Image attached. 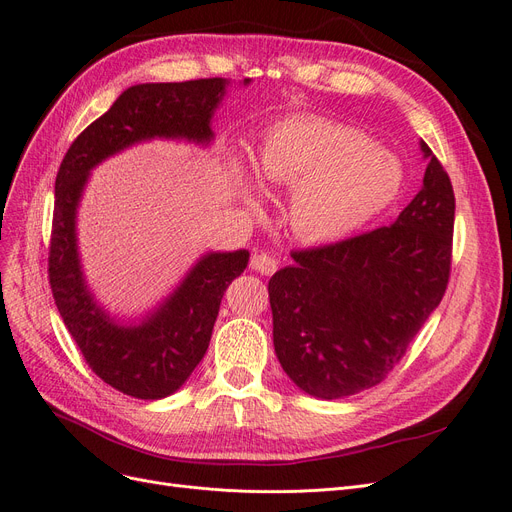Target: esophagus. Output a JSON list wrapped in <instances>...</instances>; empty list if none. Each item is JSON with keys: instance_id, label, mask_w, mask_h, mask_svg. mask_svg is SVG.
<instances>
[{"instance_id": "obj_1", "label": "esophagus", "mask_w": 512, "mask_h": 512, "mask_svg": "<svg viewBox=\"0 0 512 512\" xmlns=\"http://www.w3.org/2000/svg\"><path fill=\"white\" fill-rule=\"evenodd\" d=\"M250 267H252L254 271L262 273V275H273V273L277 271V260H275L273 256H269V254L260 252V254H254V256H252Z\"/></svg>"}]
</instances>
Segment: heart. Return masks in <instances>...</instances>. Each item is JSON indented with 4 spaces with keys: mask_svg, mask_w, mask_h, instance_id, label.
Wrapping results in <instances>:
<instances>
[{
    "mask_svg": "<svg viewBox=\"0 0 512 512\" xmlns=\"http://www.w3.org/2000/svg\"><path fill=\"white\" fill-rule=\"evenodd\" d=\"M256 176L264 189L291 191L290 222L311 241H338L386 212L405 187L401 159L374 138L321 117L277 121L262 138ZM245 203L256 208L252 191Z\"/></svg>",
    "mask_w": 512,
    "mask_h": 512,
    "instance_id": "1",
    "label": "heart"
}]
</instances>
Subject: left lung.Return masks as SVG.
Listing matches in <instances>:
<instances>
[{"instance_id": "obj_1", "label": "left lung", "mask_w": 512, "mask_h": 512, "mask_svg": "<svg viewBox=\"0 0 512 512\" xmlns=\"http://www.w3.org/2000/svg\"><path fill=\"white\" fill-rule=\"evenodd\" d=\"M388 227L292 252L269 281L273 344L283 372L319 399L384 380L437 309L452 267L456 199L439 159Z\"/></svg>"}]
</instances>
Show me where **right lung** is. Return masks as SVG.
Wrapping results in <instances>:
<instances>
[{"label": "right lung", "instance_id": "add662e5", "mask_svg": "<svg viewBox=\"0 0 512 512\" xmlns=\"http://www.w3.org/2000/svg\"><path fill=\"white\" fill-rule=\"evenodd\" d=\"M231 81L222 77L180 84H138L69 147L54 185L48 256L56 309L92 372L119 393L163 399L187 382L208 351L220 300L248 267L250 252H208L176 290L140 321L121 323L96 302L77 250V208L90 172L115 153L153 138L208 147L212 117ZM243 86L250 79L241 81Z\"/></svg>", "mask_w": 512, "mask_h": 512}]
</instances>
